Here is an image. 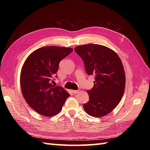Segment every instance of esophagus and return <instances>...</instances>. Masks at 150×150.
<instances>
[{
    "mask_svg": "<svg viewBox=\"0 0 150 150\" xmlns=\"http://www.w3.org/2000/svg\"><path fill=\"white\" fill-rule=\"evenodd\" d=\"M79 91H80L79 90H72V92L73 93H77L78 92H79Z\"/></svg>",
    "mask_w": 150,
    "mask_h": 150,
    "instance_id": "obj_1",
    "label": "esophagus"
}]
</instances>
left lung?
Segmentation results:
<instances>
[{
  "mask_svg": "<svg viewBox=\"0 0 150 150\" xmlns=\"http://www.w3.org/2000/svg\"><path fill=\"white\" fill-rule=\"evenodd\" d=\"M82 59L88 75H95L93 88L88 90L86 112L94 117L109 114L119 104L124 94L126 76L122 61L115 52L100 44H89L75 47Z\"/></svg>",
  "mask_w": 150,
  "mask_h": 150,
  "instance_id": "obj_1",
  "label": "left lung"
}]
</instances>
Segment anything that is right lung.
<instances>
[{"label": "right lung", "mask_w": 150, "mask_h": 150, "mask_svg": "<svg viewBox=\"0 0 150 150\" xmlns=\"http://www.w3.org/2000/svg\"><path fill=\"white\" fill-rule=\"evenodd\" d=\"M71 47L46 46L35 50L22 67L20 83L22 95L37 113L52 117L62 110L69 94L51 82L61 60L71 53ZM53 81H52L53 82Z\"/></svg>", "instance_id": "1"}]
</instances>
